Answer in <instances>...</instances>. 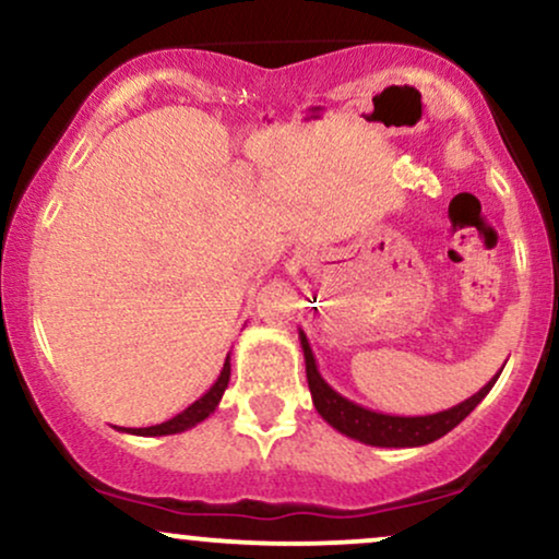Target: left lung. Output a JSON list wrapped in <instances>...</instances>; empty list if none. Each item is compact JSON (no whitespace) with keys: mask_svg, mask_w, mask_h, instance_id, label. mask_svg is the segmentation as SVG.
Segmentation results:
<instances>
[{"mask_svg":"<svg viewBox=\"0 0 559 559\" xmlns=\"http://www.w3.org/2000/svg\"><path fill=\"white\" fill-rule=\"evenodd\" d=\"M299 342H301V352H305V368H307V383H310V394H312V404L320 413L329 426L336 428L338 433L349 436V439L362 441V444L370 447H423V444H431V441L441 439L452 431L454 426H460L473 409L478 407L480 400L489 394L493 383L502 370L486 383L484 389L476 391L471 400L454 404V407L441 409V413L433 415H415V418H404V415H383L376 413V409L362 407V404L349 402L346 396L333 391L329 383L323 381L320 376L316 355H312L310 342H307L305 331H299ZM504 368V365H502Z\"/></svg>","mask_w":559,"mask_h":559,"instance_id":"1","label":"left lung"}]
</instances>
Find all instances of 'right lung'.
I'll return each mask as SVG.
<instances>
[{
    "mask_svg": "<svg viewBox=\"0 0 559 559\" xmlns=\"http://www.w3.org/2000/svg\"><path fill=\"white\" fill-rule=\"evenodd\" d=\"M230 381V362L226 360L223 365L221 376H217V381L210 386L207 394H202L194 404H189V407L183 409V413H178L176 418L159 423V426H150V428H120V431L126 433H133V436H170V433H181V431H189V428H194L197 423H202L204 418H210V415L215 413L217 402L223 400V391H226Z\"/></svg>",
    "mask_w": 559,
    "mask_h": 559,
    "instance_id": "obj_1",
    "label": "right lung"
}]
</instances>
